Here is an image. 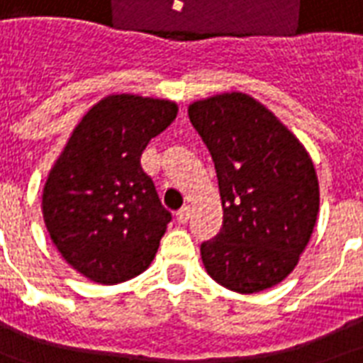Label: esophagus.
Returning <instances> with one entry per match:
<instances>
[{
  "label": "esophagus",
  "mask_w": 363,
  "mask_h": 363,
  "mask_svg": "<svg viewBox=\"0 0 363 363\" xmlns=\"http://www.w3.org/2000/svg\"><path fill=\"white\" fill-rule=\"evenodd\" d=\"M177 220L181 222V224H186L190 220V207L188 205H184L182 209L177 211Z\"/></svg>",
  "instance_id": "34e87169"
}]
</instances>
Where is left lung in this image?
Returning a JSON list of instances; mask_svg holds the SVG:
<instances>
[{"label":"left lung","mask_w":363,"mask_h":363,"mask_svg":"<svg viewBox=\"0 0 363 363\" xmlns=\"http://www.w3.org/2000/svg\"><path fill=\"white\" fill-rule=\"evenodd\" d=\"M215 162L220 232L201 242L207 273L228 290L262 292L296 267L318 215V179L303 145L241 92L188 107Z\"/></svg>","instance_id":"1"}]
</instances>
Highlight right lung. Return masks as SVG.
I'll return each instance as SVG.
<instances>
[{"label":"right lung","mask_w":363,"mask_h":363,"mask_svg":"<svg viewBox=\"0 0 363 363\" xmlns=\"http://www.w3.org/2000/svg\"><path fill=\"white\" fill-rule=\"evenodd\" d=\"M167 99L107 96L82 116L43 190V218L67 264L99 284L147 269L171 213L143 171L148 141L175 121Z\"/></svg>","instance_id":"1"}]
</instances>
